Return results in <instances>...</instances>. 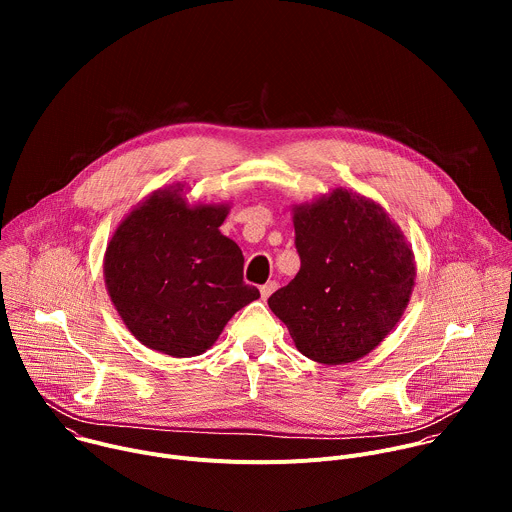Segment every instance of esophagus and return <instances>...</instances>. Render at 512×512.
Returning <instances> with one entry per match:
<instances>
[{"mask_svg":"<svg viewBox=\"0 0 512 512\" xmlns=\"http://www.w3.org/2000/svg\"><path fill=\"white\" fill-rule=\"evenodd\" d=\"M275 289H277V283H275V281H267L265 285H261V287H259V291H261V298H263V300H267V298L273 294Z\"/></svg>","mask_w":512,"mask_h":512,"instance_id":"34e87169","label":"esophagus"}]
</instances>
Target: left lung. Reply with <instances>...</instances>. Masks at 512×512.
I'll list each match as a JSON object with an SVG mask.
<instances>
[{
	"label": "left lung",
	"mask_w": 512,
	"mask_h": 512,
	"mask_svg": "<svg viewBox=\"0 0 512 512\" xmlns=\"http://www.w3.org/2000/svg\"><path fill=\"white\" fill-rule=\"evenodd\" d=\"M300 271L267 300L296 348L322 364L375 350L401 320L415 285V255L381 204L334 188L294 204Z\"/></svg>",
	"instance_id": "8db88e82"
}]
</instances>
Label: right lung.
Wrapping results in <instances>:
<instances>
[{
  "instance_id": "obj_1",
  "label": "right lung",
  "mask_w": 512,
  "mask_h": 512,
  "mask_svg": "<svg viewBox=\"0 0 512 512\" xmlns=\"http://www.w3.org/2000/svg\"><path fill=\"white\" fill-rule=\"evenodd\" d=\"M184 188H158L133 206L103 259L107 294L127 330L176 358L206 352L259 298L243 281L239 245L218 231L231 204H190Z\"/></svg>"
}]
</instances>
